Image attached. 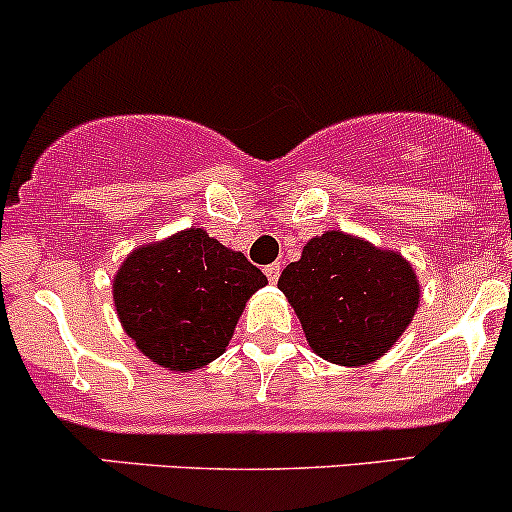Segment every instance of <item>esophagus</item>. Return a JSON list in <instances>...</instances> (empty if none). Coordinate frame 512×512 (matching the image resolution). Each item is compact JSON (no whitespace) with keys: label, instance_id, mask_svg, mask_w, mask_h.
<instances>
[{"label":"esophagus","instance_id":"1","mask_svg":"<svg viewBox=\"0 0 512 512\" xmlns=\"http://www.w3.org/2000/svg\"><path fill=\"white\" fill-rule=\"evenodd\" d=\"M265 274H267L269 282L277 284V282H279V274H282V267H279L277 262H274V265H267V267H265Z\"/></svg>","mask_w":512,"mask_h":512}]
</instances>
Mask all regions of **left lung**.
<instances>
[{
  "instance_id": "8db88e82",
  "label": "left lung",
  "mask_w": 512,
  "mask_h": 512,
  "mask_svg": "<svg viewBox=\"0 0 512 512\" xmlns=\"http://www.w3.org/2000/svg\"><path fill=\"white\" fill-rule=\"evenodd\" d=\"M277 286L299 316L311 350L340 367L384 357L420 303L418 274L401 252L342 230L308 240Z\"/></svg>"
}]
</instances>
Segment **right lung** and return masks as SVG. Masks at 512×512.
<instances>
[{
  "label": "right lung",
  "mask_w": 512,
  "mask_h": 512,
  "mask_svg": "<svg viewBox=\"0 0 512 512\" xmlns=\"http://www.w3.org/2000/svg\"><path fill=\"white\" fill-rule=\"evenodd\" d=\"M267 277L204 228L138 245L114 274V306L150 362L194 372L226 352L245 303Z\"/></svg>",
  "instance_id": "right-lung-1"
}]
</instances>
